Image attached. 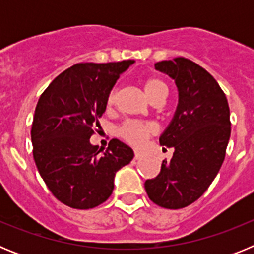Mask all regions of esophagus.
Returning <instances> with one entry per match:
<instances>
[{"mask_svg": "<svg viewBox=\"0 0 254 254\" xmlns=\"http://www.w3.org/2000/svg\"><path fill=\"white\" fill-rule=\"evenodd\" d=\"M141 158H142V155H141L140 152H134V160H140Z\"/></svg>", "mask_w": 254, "mask_h": 254, "instance_id": "esophagus-1", "label": "esophagus"}]
</instances>
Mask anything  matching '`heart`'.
<instances>
[{"label": "heart", "mask_w": 254, "mask_h": 254, "mask_svg": "<svg viewBox=\"0 0 254 254\" xmlns=\"http://www.w3.org/2000/svg\"><path fill=\"white\" fill-rule=\"evenodd\" d=\"M143 90L146 93V95L149 96L150 100L154 98L155 95H158L160 93H167L168 87L165 85V82L160 78L151 77L147 78L145 84H143ZM117 98V89H112L111 93L108 94L107 98V105L108 107H112V105L116 103ZM156 132L155 126L151 123H141V122H126L125 125H122L118 129V134L125 141L129 142L131 145L134 146H141L145 143V140L147 137H150L151 134H154Z\"/></svg>", "instance_id": "1"}]
</instances>
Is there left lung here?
<instances>
[{"instance_id": "obj_1", "label": "left lung", "mask_w": 254, "mask_h": 254, "mask_svg": "<svg viewBox=\"0 0 254 254\" xmlns=\"http://www.w3.org/2000/svg\"><path fill=\"white\" fill-rule=\"evenodd\" d=\"M155 68L174 80L178 105L159 138L174 149L173 158L145 190L154 203L177 210L197 201L217 176L230 138V111L216 80L190 60L161 61Z\"/></svg>"}]
</instances>
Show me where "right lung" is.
I'll return each instance as SVG.
<instances>
[{
  "mask_svg": "<svg viewBox=\"0 0 254 254\" xmlns=\"http://www.w3.org/2000/svg\"><path fill=\"white\" fill-rule=\"evenodd\" d=\"M132 64H77L58 75L38 100L33 156L49 190L69 207L87 210L105 202L116 173L133 159V150L117 138L103 152L90 142L108 94Z\"/></svg>",
  "mask_w": 254,
  "mask_h": 254,
  "instance_id": "add662e5",
  "label": "right lung"
}]
</instances>
